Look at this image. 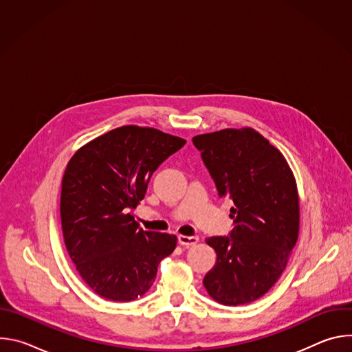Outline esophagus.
Segmentation results:
<instances>
[{"label":"esophagus","mask_w":352,"mask_h":352,"mask_svg":"<svg viewBox=\"0 0 352 352\" xmlns=\"http://www.w3.org/2000/svg\"><path fill=\"white\" fill-rule=\"evenodd\" d=\"M197 241H199V238H197L196 235H193V236L178 235V242H179L181 245H184V246H192V245L197 243Z\"/></svg>","instance_id":"esophagus-1"}]
</instances>
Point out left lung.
<instances>
[{"label": "left lung", "mask_w": 352, "mask_h": 352, "mask_svg": "<svg viewBox=\"0 0 352 352\" xmlns=\"http://www.w3.org/2000/svg\"><path fill=\"white\" fill-rule=\"evenodd\" d=\"M192 142L219 196L234 204L230 235L206 239L217 259L204 285L219 304L254 302L277 283L298 239L294 174L280 150L252 128L197 135Z\"/></svg>", "instance_id": "8db88e82"}]
</instances>
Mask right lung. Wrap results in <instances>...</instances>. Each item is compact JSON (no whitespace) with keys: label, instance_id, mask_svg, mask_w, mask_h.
I'll list each match as a JSON object with an SVG mask.
<instances>
[{"label":"right lung","instance_id":"obj_1","mask_svg":"<svg viewBox=\"0 0 352 352\" xmlns=\"http://www.w3.org/2000/svg\"><path fill=\"white\" fill-rule=\"evenodd\" d=\"M185 139L125 125L98 136L69 160L61 186L64 242L85 283L100 296L129 302L153 285L177 236L143 231L131 210L157 167Z\"/></svg>","mask_w":352,"mask_h":352}]
</instances>
